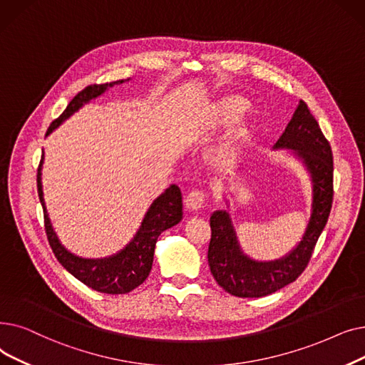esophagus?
<instances>
[{"mask_svg": "<svg viewBox=\"0 0 365 365\" xmlns=\"http://www.w3.org/2000/svg\"><path fill=\"white\" fill-rule=\"evenodd\" d=\"M206 193L203 190H193L185 197V207L188 211H199L206 202Z\"/></svg>", "mask_w": 365, "mask_h": 365, "instance_id": "34e87169", "label": "esophagus"}]
</instances>
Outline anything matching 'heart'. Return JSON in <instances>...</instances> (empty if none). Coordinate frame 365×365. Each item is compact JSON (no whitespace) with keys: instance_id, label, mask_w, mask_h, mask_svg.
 Listing matches in <instances>:
<instances>
[{"instance_id":"heart-1","label":"heart","mask_w":365,"mask_h":365,"mask_svg":"<svg viewBox=\"0 0 365 365\" xmlns=\"http://www.w3.org/2000/svg\"><path fill=\"white\" fill-rule=\"evenodd\" d=\"M245 101L240 96H225L217 101L211 107L210 113L206 114L205 120V129L210 132H215L221 128L229 126L232 121L240 114V111L245 108ZM245 129L240 125H235L227 136V141H225V147L232 148L235 147L244 136Z\"/></svg>"}]
</instances>
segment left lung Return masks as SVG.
<instances>
[{
    "label": "left lung",
    "instance_id": "left-lung-1",
    "mask_svg": "<svg viewBox=\"0 0 365 365\" xmlns=\"http://www.w3.org/2000/svg\"><path fill=\"white\" fill-rule=\"evenodd\" d=\"M274 148L296 150L307 166L314 182L312 215L297 248L270 263L254 262L240 251L227 212L217 211L211 215L207 248L211 273L224 291L242 299L269 296L297 279L309 264L333 205V151L304 101H300Z\"/></svg>",
    "mask_w": 365,
    "mask_h": 365
}]
</instances>
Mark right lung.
Returning a JSON list of instances; mask_svg holds the SVG:
<instances>
[{"label":"right lung","instance_id":"obj_1","mask_svg":"<svg viewBox=\"0 0 365 365\" xmlns=\"http://www.w3.org/2000/svg\"><path fill=\"white\" fill-rule=\"evenodd\" d=\"M120 83H123V80L113 81L110 84H91L88 88H84L68 103L66 110L56 120L51 121L46 135L58 128L65 118L76 113L83 103L89 102L91 99L106 92L111 86ZM41 162L37 172L38 197L43 205L46 235L58 262L74 277H77L80 282L103 294H126L136 287H140L150 274L158 237L166 229H170L172 225L178 224L182 218V197L178 185H170L162 196L153 202L140 230H138L133 240L123 251H120L110 258L86 259L68 252L61 245L56 233L51 229L41 190Z\"/></svg>","mask_w":365,"mask_h":365}]
</instances>
